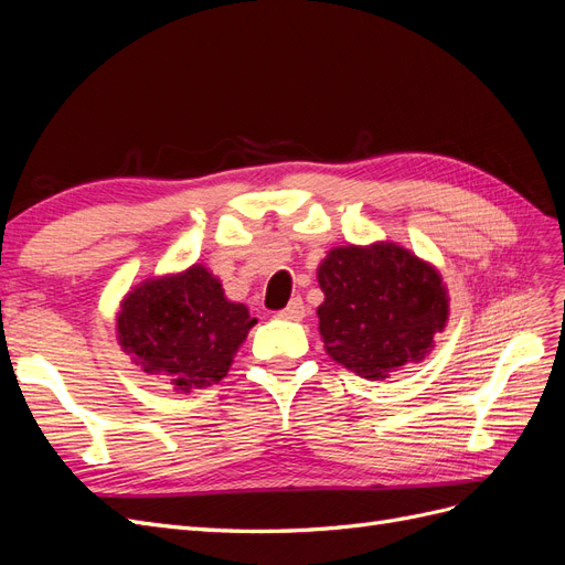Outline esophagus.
Masks as SVG:
<instances>
[{"instance_id": "1", "label": "esophagus", "mask_w": 565, "mask_h": 565, "mask_svg": "<svg viewBox=\"0 0 565 565\" xmlns=\"http://www.w3.org/2000/svg\"><path fill=\"white\" fill-rule=\"evenodd\" d=\"M303 313H306V306H303L301 297H295V299L289 301V303L285 306V309L280 311V318H285V320H301Z\"/></svg>"}]
</instances>
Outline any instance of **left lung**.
<instances>
[{
    "mask_svg": "<svg viewBox=\"0 0 565 565\" xmlns=\"http://www.w3.org/2000/svg\"><path fill=\"white\" fill-rule=\"evenodd\" d=\"M318 285L324 351L365 380H386L419 363L446 330L448 289L440 273L396 243L330 249L318 266Z\"/></svg>",
    "mask_w": 565,
    "mask_h": 565,
    "instance_id": "8db88e82",
    "label": "left lung"
}]
</instances>
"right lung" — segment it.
<instances>
[{
    "label": "right lung",
    "instance_id": "right-lung-1",
    "mask_svg": "<svg viewBox=\"0 0 565 565\" xmlns=\"http://www.w3.org/2000/svg\"><path fill=\"white\" fill-rule=\"evenodd\" d=\"M254 324L247 306L228 301L212 270L193 264L131 289L119 303L117 341L143 372L188 393L226 377Z\"/></svg>",
    "mask_w": 565,
    "mask_h": 565
}]
</instances>
